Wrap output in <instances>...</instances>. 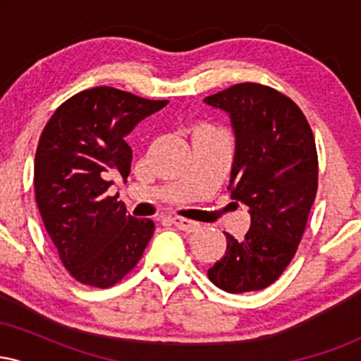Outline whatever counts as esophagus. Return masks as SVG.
Instances as JSON below:
<instances>
[{
    "mask_svg": "<svg viewBox=\"0 0 361 361\" xmlns=\"http://www.w3.org/2000/svg\"><path fill=\"white\" fill-rule=\"evenodd\" d=\"M171 222L175 224V227H178L180 231H185V233H195V231H198V227H200L198 222L188 221V219L183 217H173Z\"/></svg>",
    "mask_w": 361,
    "mask_h": 361,
    "instance_id": "1",
    "label": "esophagus"
}]
</instances>
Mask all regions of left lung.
Listing matches in <instances>:
<instances>
[{
  "label": "left lung",
  "mask_w": 361,
  "mask_h": 361,
  "mask_svg": "<svg viewBox=\"0 0 361 361\" xmlns=\"http://www.w3.org/2000/svg\"><path fill=\"white\" fill-rule=\"evenodd\" d=\"M231 117L235 154L231 197L250 209L243 241L226 234L227 250L207 275L229 293L270 287L295 256L317 193V151L302 110L258 82H239L204 98Z\"/></svg>",
  "instance_id": "left-lung-1"
}]
</instances>
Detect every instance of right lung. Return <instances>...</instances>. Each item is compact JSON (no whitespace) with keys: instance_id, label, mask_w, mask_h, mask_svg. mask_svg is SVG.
Here are the masks:
<instances>
[{"instance_id":"obj_1","label":"right lung","mask_w":361,"mask_h":361,"mask_svg":"<svg viewBox=\"0 0 361 361\" xmlns=\"http://www.w3.org/2000/svg\"><path fill=\"white\" fill-rule=\"evenodd\" d=\"M168 105L97 86L54 111L35 152V202L66 270L82 285L109 288L127 275L154 233L110 197L114 178L127 181L132 149L126 142L140 120Z\"/></svg>"}]
</instances>
